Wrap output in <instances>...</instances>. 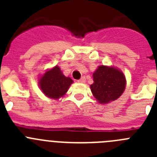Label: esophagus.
I'll list each match as a JSON object with an SVG mask.
<instances>
[{
    "mask_svg": "<svg viewBox=\"0 0 157 157\" xmlns=\"http://www.w3.org/2000/svg\"><path fill=\"white\" fill-rule=\"evenodd\" d=\"M78 82H81V83L85 82H86V78L85 77H82L79 80H78Z\"/></svg>",
    "mask_w": 157,
    "mask_h": 157,
    "instance_id": "obj_1",
    "label": "esophagus"
}]
</instances>
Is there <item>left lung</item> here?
Returning a JSON list of instances; mask_svg holds the SVG:
<instances>
[{
  "mask_svg": "<svg viewBox=\"0 0 157 157\" xmlns=\"http://www.w3.org/2000/svg\"><path fill=\"white\" fill-rule=\"evenodd\" d=\"M91 91L99 103L106 104L120 98L126 86L123 72L112 67L101 65L94 75Z\"/></svg>",
  "mask_w": 157,
  "mask_h": 157,
  "instance_id": "1",
  "label": "left lung"
}]
</instances>
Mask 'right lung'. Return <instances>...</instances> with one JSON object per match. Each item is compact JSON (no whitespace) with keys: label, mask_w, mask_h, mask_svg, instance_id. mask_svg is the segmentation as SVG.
Wrapping results in <instances>:
<instances>
[{"label":"right lung","mask_w":157,"mask_h":157,"mask_svg":"<svg viewBox=\"0 0 157 157\" xmlns=\"http://www.w3.org/2000/svg\"><path fill=\"white\" fill-rule=\"evenodd\" d=\"M73 82L71 78L63 75L58 66L48 71L40 78L39 86L47 97L58 99L64 95Z\"/></svg>","instance_id":"obj_1"}]
</instances>
